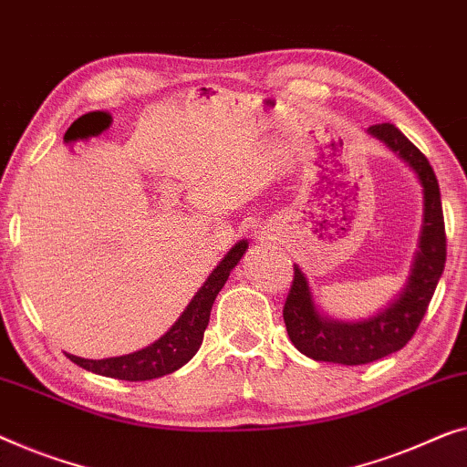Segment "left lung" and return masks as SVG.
Here are the masks:
<instances>
[{"label":"left lung","mask_w":467,"mask_h":467,"mask_svg":"<svg viewBox=\"0 0 467 467\" xmlns=\"http://www.w3.org/2000/svg\"><path fill=\"white\" fill-rule=\"evenodd\" d=\"M368 132L400 155L421 181L425 208L419 253L404 293L388 309L354 324L335 322L317 314L306 275L295 265L293 284H290L282 309L284 324H286L293 346L317 362L356 367V364L375 362L402 349L413 339L428 312L438 280L444 272V261H447L441 187L428 158L394 124H375L368 128Z\"/></svg>","instance_id":"left-lung-1"}]
</instances>
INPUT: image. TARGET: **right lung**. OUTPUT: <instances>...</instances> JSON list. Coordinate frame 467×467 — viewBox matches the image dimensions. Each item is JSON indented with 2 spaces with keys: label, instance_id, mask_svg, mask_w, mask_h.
I'll list each match as a JSON object with an SVG mask.
<instances>
[{
  "label": "right lung",
  "instance_id": "obj_1",
  "mask_svg": "<svg viewBox=\"0 0 467 467\" xmlns=\"http://www.w3.org/2000/svg\"><path fill=\"white\" fill-rule=\"evenodd\" d=\"M246 240H242L229 250L217 269L208 275L204 286L195 293L185 312L174 322V327L164 337L151 343L150 348L128 356L103 358V360H86V358L67 354L69 360L86 370H92V373L121 381H150L155 377L174 373L185 362L192 360L195 351L200 349L208 320H211L213 303L217 299L223 284L227 282L232 269L238 265L242 254L246 253Z\"/></svg>",
  "mask_w": 467,
  "mask_h": 467
}]
</instances>
